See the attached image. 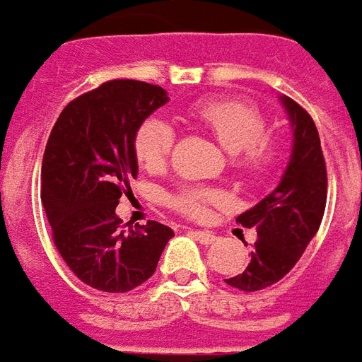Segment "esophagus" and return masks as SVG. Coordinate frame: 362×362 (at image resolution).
<instances>
[{"label":"esophagus","instance_id":"1","mask_svg":"<svg viewBox=\"0 0 362 362\" xmlns=\"http://www.w3.org/2000/svg\"><path fill=\"white\" fill-rule=\"evenodd\" d=\"M192 233V237L196 239V241H199L202 245H214V243L217 241V237L214 233H209V231H189Z\"/></svg>","mask_w":362,"mask_h":362}]
</instances>
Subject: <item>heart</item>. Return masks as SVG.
<instances>
[{"label": "heart", "instance_id": "heart-1", "mask_svg": "<svg viewBox=\"0 0 362 362\" xmlns=\"http://www.w3.org/2000/svg\"><path fill=\"white\" fill-rule=\"evenodd\" d=\"M194 125L216 139L217 145L231 155L233 170L245 180H264L280 163V146L267 135V119L257 107L229 98H207L186 110ZM174 146V133L164 121L151 117L135 133L133 151L139 164L148 173L163 170ZM219 202L216 189L186 186L168 198V206L182 216L202 219L207 206Z\"/></svg>", "mask_w": 362, "mask_h": 362}]
</instances>
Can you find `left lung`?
I'll list each match as a JSON object with an SVG mask.
<instances>
[{
    "mask_svg": "<svg viewBox=\"0 0 362 362\" xmlns=\"http://www.w3.org/2000/svg\"><path fill=\"white\" fill-rule=\"evenodd\" d=\"M294 127V148L274 192L237 217L257 229L251 262L225 282L243 292H257L286 276L317 233L327 202V168L312 115L294 100L282 98Z\"/></svg>",
    "mask_w": 362,
    "mask_h": 362,
    "instance_id": "8db88e82",
    "label": "left lung"
}]
</instances>
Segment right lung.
<instances>
[{"instance_id": "obj_1", "label": "right lung", "mask_w": 362, "mask_h": 362, "mask_svg": "<svg viewBox=\"0 0 362 362\" xmlns=\"http://www.w3.org/2000/svg\"><path fill=\"white\" fill-rule=\"evenodd\" d=\"M166 102L160 86L110 80L68 103L50 131L40 199L60 257L95 290L121 294L141 286L174 237L158 221L125 231L115 216L137 176L135 133Z\"/></svg>"}]
</instances>
